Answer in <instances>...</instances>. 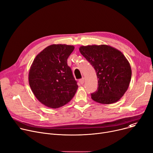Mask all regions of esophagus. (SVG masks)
<instances>
[{
  "label": "esophagus",
  "mask_w": 153,
  "mask_h": 153,
  "mask_svg": "<svg viewBox=\"0 0 153 153\" xmlns=\"http://www.w3.org/2000/svg\"><path fill=\"white\" fill-rule=\"evenodd\" d=\"M79 82H80V84H84V78H82V79H81L79 80Z\"/></svg>",
  "instance_id": "1"
}]
</instances>
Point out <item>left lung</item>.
<instances>
[{"label":"left lung","instance_id":"8db88e82","mask_svg":"<svg viewBox=\"0 0 153 153\" xmlns=\"http://www.w3.org/2000/svg\"><path fill=\"white\" fill-rule=\"evenodd\" d=\"M79 51L94 67L99 79L92 99L103 104L118 101L127 91L131 77L130 64L123 54L106 45L82 46Z\"/></svg>","mask_w":153,"mask_h":153}]
</instances>
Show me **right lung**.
Masks as SVG:
<instances>
[{"instance_id":"1","label":"right lung","mask_w":153,"mask_h":153,"mask_svg":"<svg viewBox=\"0 0 153 153\" xmlns=\"http://www.w3.org/2000/svg\"><path fill=\"white\" fill-rule=\"evenodd\" d=\"M74 46L51 45L34 59L28 81L36 98L45 106L58 108L73 98L78 88L67 60Z\"/></svg>"}]
</instances>
